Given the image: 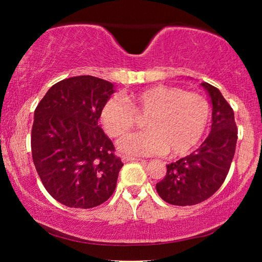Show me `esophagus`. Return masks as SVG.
<instances>
[{"mask_svg":"<svg viewBox=\"0 0 262 262\" xmlns=\"http://www.w3.org/2000/svg\"><path fill=\"white\" fill-rule=\"evenodd\" d=\"M122 162L123 163H128V162H139V161H142L141 158H135V157H130V156H122Z\"/></svg>","mask_w":262,"mask_h":262,"instance_id":"esophagus-1","label":"esophagus"}]
</instances>
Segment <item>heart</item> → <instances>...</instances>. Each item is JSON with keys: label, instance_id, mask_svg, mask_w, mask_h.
I'll return each mask as SVG.
<instances>
[{"label": "heart", "instance_id": "b5f03b06", "mask_svg": "<svg viewBox=\"0 0 262 262\" xmlns=\"http://www.w3.org/2000/svg\"><path fill=\"white\" fill-rule=\"evenodd\" d=\"M144 117L148 129L123 136L118 148L133 156L166 152L170 157L188 154L202 139L210 120L205 97L180 88L154 85L125 97H112L100 110V123L111 137L125 135Z\"/></svg>", "mask_w": 262, "mask_h": 262}]
</instances>
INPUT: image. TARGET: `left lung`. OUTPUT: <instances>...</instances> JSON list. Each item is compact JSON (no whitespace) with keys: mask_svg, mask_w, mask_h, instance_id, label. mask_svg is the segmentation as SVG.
I'll return each instance as SVG.
<instances>
[{"mask_svg":"<svg viewBox=\"0 0 262 262\" xmlns=\"http://www.w3.org/2000/svg\"><path fill=\"white\" fill-rule=\"evenodd\" d=\"M212 104L210 134L188 156L167 164L156 185L159 196L174 206H193L209 199L222 186L231 166L237 144L234 113L219 89L203 82Z\"/></svg>","mask_w":262,"mask_h":262,"instance_id":"left-lung-1","label":"left lung"}]
</instances>
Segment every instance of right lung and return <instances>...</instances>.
<instances>
[{"label": "right lung", "instance_id": "1", "mask_svg": "<svg viewBox=\"0 0 262 262\" xmlns=\"http://www.w3.org/2000/svg\"><path fill=\"white\" fill-rule=\"evenodd\" d=\"M114 92L111 82L75 76L54 84L34 111L32 158L42 185L57 202L94 208L113 194L121 159L98 125Z\"/></svg>", "mask_w": 262, "mask_h": 262}]
</instances>
